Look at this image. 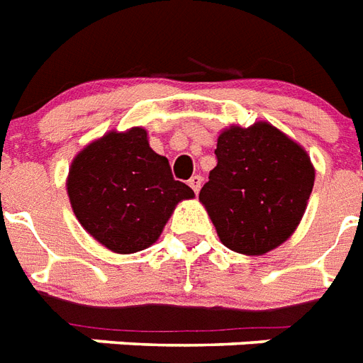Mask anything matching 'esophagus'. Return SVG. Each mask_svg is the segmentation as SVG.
I'll return each mask as SVG.
<instances>
[{
	"label": "esophagus",
	"instance_id": "34e87169",
	"mask_svg": "<svg viewBox=\"0 0 363 363\" xmlns=\"http://www.w3.org/2000/svg\"><path fill=\"white\" fill-rule=\"evenodd\" d=\"M187 184H189V187L193 191H195L196 195H199V191H200V185H202V178H200L199 174H195V176H193V178L189 179V182H187Z\"/></svg>",
	"mask_w": 363,
	"mask_h": 363
}]
</instances>
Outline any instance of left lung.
I'll use <instances>...</instances> for the list:
<instances>
[{
	"instance_id": "8db88e82",
	"label": "left lung",
	"mask_w": 363,
	"mask_h": 363,
	"mask_svg": "<svg viewBox=\"0 0 363 363\" xmlns=\"http://www.w3.org/2000/svg\"><path fill=\"white\" fill-rule=\"evenodd\" d=\"M216 157L217 167L199 199L223 245L242 255H264L286 242L315 184L306 150L268 121H257L247 129H225Z\"/></svg>"
}]
</instances>
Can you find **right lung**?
<instances>
[{"label": "right lung", "mask_w": 363, "mask_h": 363, "mask_svg": "<svg viewBox=\"0 0 363 363\" xmlns=\"http://www.w3.org/2000/svg\"><path fill=\"white\" fill-rule=\"evenodd\" d=\"M67 195L84 230L110 251L129 255L157 242L176 204L195 193L174 179L146 129L133 127L106 133L72 159Z\"/></svg>", "instance_id": "obj_1"}]
</instances>
